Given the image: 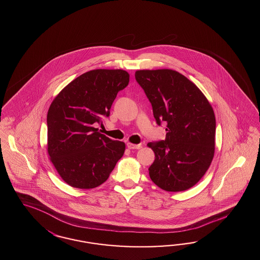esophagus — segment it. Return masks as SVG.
<instances>
[{"label":"esophagus","mask_w":260,"mask_h":260,"mask_svg":"<svg viewBox=\"0 0 260 260\" xmlns=\"http://www.w3.org/2000/svg\"><path fill=\"white\" fill-rule=\"evenodd\" d=\"M126 146H127V148L128 149H131V150H135V149H140L141 147H142V145L141 144H133V143H127L126 144Z\"/></svg>","instance_id":"obj_1"}]
</instances>
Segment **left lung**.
<instances>
[{"label":"left lung","instance_id":"1","mask_svg":"<svg viewBox=\"0 0 260 260\" xmlns=\"http://www.w3.org/2000/svg\"><path fill=\"white\" fill-rule=\"evenodd\" d=\"M153 107L156 124H167L165 140L150 142L155 160L149 175L157 187L183 191L206 173L215 153L216 118L206 96L186 76L172 70L135 73Z\"/></svg>","mask_w":260,"mask_h":260}]
</instances>
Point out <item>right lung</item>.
I'll use <instances>...</instances> for the list:
<instances>
[{
	"mask_svg": "<svg viewBox=\"0 0 260 260\" xmlns=\"http://www.w3.org/2000/svg\"><path fill=\"white\" fill-rule=\"evenodd\" d=\"M129 74L123 70H93L67 85L54 99L47 113V151L62 180L77 188L104 183L125 145L98 133Z\"/></svg>",
	"mask_w": 260,
	"mask_h": 260,
	"instance_id": "1",
	"label": "right lung"
}]
</instances>
